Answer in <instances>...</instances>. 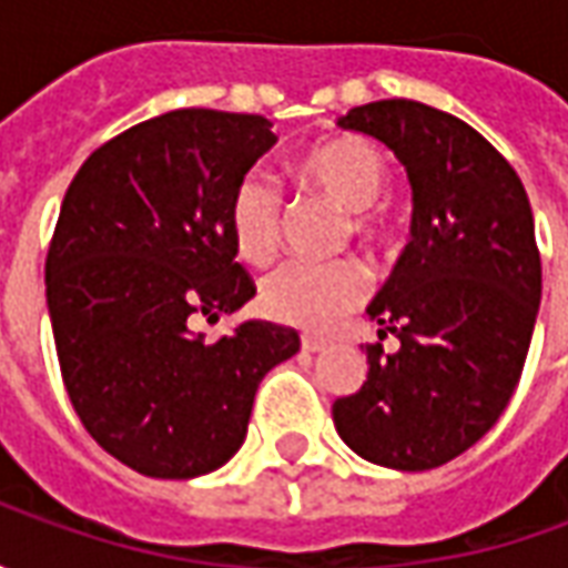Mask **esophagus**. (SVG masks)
<instances>
[{"label": "esophagus", "instance_id": "1", "mask_svg": "<svg viewBox=\"0 0 568 568\" xmlns=\"http://www.w3.org/2000/svg\"><path fill=\"white\" fill-rule=\"evenodd\" d=\"M325 346H328L325 337H301V349H304V353H322Z\"/></svg>", "mask_w": 568, "mask_h": 568}]
</instances>
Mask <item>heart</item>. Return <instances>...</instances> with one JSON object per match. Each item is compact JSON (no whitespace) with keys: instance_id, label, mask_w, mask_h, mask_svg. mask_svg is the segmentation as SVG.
<instances>
[{"instance_id":"b5f03b06","label":"heart","mask_w":568,"mask_h":568,"mask_svg":"<svg viewBox=\"0 0 568 568\" xmlns=\"http://www.w3.org/2000/svg\"><path fill=\"white\" fill-rule=\"evenodd\" d=\"M301 185L346 212L344 236L377 243L383 222L371 210L389 191L393 173L383 151L356 133H341L307 149L295 163ZM227 234L236 258L267 264L283 240V197L267 175L246 173L227 200ZM368 292V276L356 261L325 264L288 261L261 283V307L267 316L297 328H328L356 310Z\"/></svg>"}]
</instances>
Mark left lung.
<instances>
[{
  "label": "left lung",
  "mask_w": 568,
  "mask_h": 568,
  "mask_svg": "<svg viewBox=\"0 0 568 568\" xmlns=\"http://www.w3.org/2000/svg\"><path fill=\"white\" fill-rule=\"evenodd\" d=\"M405 163L410 243L368 316L398 337L371 344L368 381L332 407L346 447L374 465L426 471L496 426L520 381L541 258L520 175L475 128L417 100L356 105L341 121Z\"/></svg>",
  "instance_id": "1"
}]
</instances>
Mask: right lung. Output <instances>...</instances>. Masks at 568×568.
Masks as SVG:
<instances>
[{
  "mask_svg": "<svg viewBox=\"0 0 568 568\" xmlns=\"http://www.w3.org/2000/svg\"><path fill=\"white\" fill-rule=\"evenodd\" d=\"M271 128L215 109L151 118L93 151L60 206L44 292L63 386L91 438L145 477L222 468L264 374L301 349L273 322L219 341L191 332L255 295L227 200L273 149Z\"/></svg>",
  "mask_w": 568,
  "mask_h": 568,
  "instance_id": "1",
  "label": "right lung"
}]
</instances>
